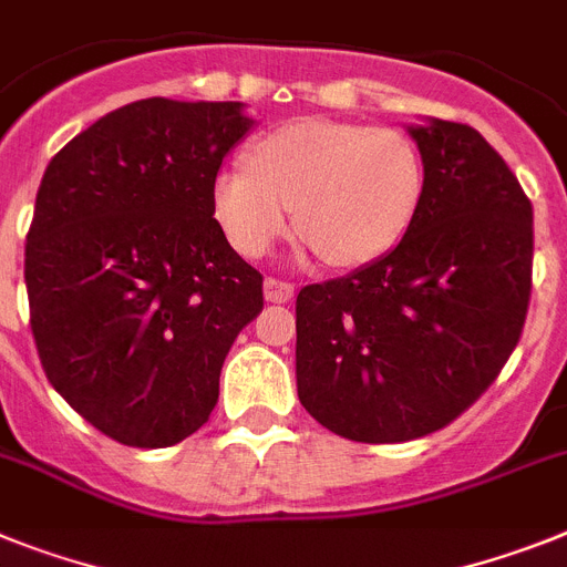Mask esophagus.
<instances>
[{"instance_id":"34e87169","label":"esophagus","mask_w":567,"mask_h":567,"mask_svg":"<svg viewBox=\"0 0 567 567\" xmlns=\"http://www.w3.org/2000/svg\"><path fill=\"white\" fill-rule=\"evenodd\" d=\"M264 295H266V301L287 303L295 298V284H287V280H278V278H266Z\"/></svg>"}]
</instances>
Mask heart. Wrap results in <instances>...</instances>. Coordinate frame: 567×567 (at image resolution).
<instances>
[{"label":"heart","mask_w":567,"mask_h":567,"mask_svg":"<svg viewBox=\"0 0 567 567\" xmlns=\"http://www.w3.org/2000/svg\"><path fill=\"white\" fill-rule=\"evenodd\" d=\"M424 159L408 134L336 120H298L251 145L249 166L215 177L212 206L229 244L264 258L295 226L330 266L384 258L424 200Z\"/></svg>","instance_id":"heart-1"}]
</instances>
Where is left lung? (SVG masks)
Here are the masks:
<instances>
[{"mask_svg": "<svg viewBox=\"0 0 567 567\" xmlns=\"http://www.w3.org/2000/svg\"><path fill=\"white\" fill-rule=\"evenodd\" d=\"M424 200L393 251L295 301L307 413L350 442L395 444L447 427L496 381L530 303L534 206L476 128H410Z\"/></svg>", "mask_w": 567, "mask_h": 567, "instance_id": "8db88e82", "label": "left lung"}]
</instances>
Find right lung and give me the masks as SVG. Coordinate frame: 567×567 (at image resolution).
I'll list each match as a JSON object with an SVG mask.
<instances>
[{
	"label": "right lung",
	"mask_w": 567,
	"mask_h": 567,
	"mask_svg": "<svg viewBox=\"0 0 567 567\" xmlns=\"http://www.w3.org/2000/svg\"><path fill=\"white\" fill-rule=\"evenodd\" d=\"M251 128L240 103L137 100L53 154L25 244L31 330L53 390L128 447L209 422L264 275L229 246L212 188Z\"/></svg>",
	"instance_id": "right-lung-1"
}]
</instances>
